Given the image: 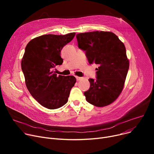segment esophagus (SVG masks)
Segmentation results:
<instances>
[{
    "label": "esophagus",
    "mask_w": 154,
    "mask_h": 154,
    "mask_svg": "<svg viewBox=\"0 0 154 154\" xmlns=\"http://www.w3.org/2000/svg\"><path fill=\"white\" fill-rule=\"evenodd\" d=\"M75 78H76V79H77V81H79V80H82V77H79V76H76V77H75Z\"/></svg>",
    "instance_id": "1"
}]
</instances>
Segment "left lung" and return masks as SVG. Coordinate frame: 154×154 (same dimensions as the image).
I'll list each match as a JSON object with an SVG mask.
<instances>
[{
	"label": "left lung",
	"mask_w": 154,
	"mask_h": 154,
	"mask_svg": "<svg viewBox=\"0 0 154 154\" xmlns=\"http://www.w3.org/2000/svg\"><path fill=\"white\" fill-rule=\"evenodd\" d=\"M79 48L85 51L90 64L99 65L97 79L84 92L86 100L102 107L114 102L122 92L129 68L124 43L111 32L94 31L76 35Z\"/></svg>",
	"instance_id": "8db88e82"
}]
</instances>
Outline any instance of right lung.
<instances>
[{
    "label": "right lung",
    "mask_w": 154,
    "mask_h": 154,
    "mask_svg": "<svg viewBox=\"0 0 154 154\" xmlns=\"http://www.w3.org/2000/svg\"><path fill=\"white\" fill-rule=\"evenodd\" d=\"M75 35V32L43 35L32 39L26 47L21 61L26 85L32 96L47 109L66 104L76 82L74 76H57L53 70L62 63L60 51Z\"/></svg>",
    "instance_id": "obj_1"
}]
</instances>
